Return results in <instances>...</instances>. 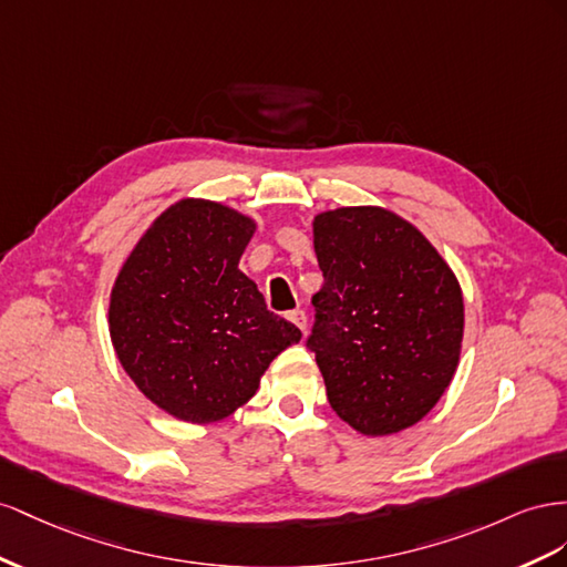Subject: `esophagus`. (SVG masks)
<instances>
[{
	"label": "esophagus",
	"mask_w": 567,
	"mask_h": 567,
	"mask_svg": "<svg viewBox=\"0 0 567 567\" xmlns=\"http://www.w3.org/2000/svg\"><path fill=\"white\" fill-rule=\"evenodd\" d=\"M287 318H289V320H292V322H295V326H297V328H299L301 332L306 330V322H309V320H306V313H303L301 309H297V311H289V313H287Z\"/></svg>",
	"instance_id": "1"
}]
</instances>
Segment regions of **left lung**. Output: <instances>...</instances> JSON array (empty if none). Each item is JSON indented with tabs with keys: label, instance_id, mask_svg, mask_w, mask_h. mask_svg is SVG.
Segmentation results:
<instances>
[{
	"label": "left lung",
	"instance_id": "1",
	"mask_svg": "<svg viewBox=\"0 0 567 567\" xmlns=\"http://www.w3.org/2000/svg\"><path fill=\"white\" fill-rule=\"evenodd\" d=\"M311 228L326 282L309 347L330 406L365 436L409 430L456 375L465 328L456 272L384 206L330 208Z\"/></svg>",
	"mask_w": 567,
	"mask_h": 567
}]
</instances>
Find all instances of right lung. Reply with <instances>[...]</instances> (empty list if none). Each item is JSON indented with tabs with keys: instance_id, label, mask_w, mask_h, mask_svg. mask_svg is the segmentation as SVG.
<instances>
[{
	"instance_id": "right-lung-1",
	"label": "right lung",
	"mask_w": 567,
	"mask_h": 567,
	"mask_svg": "<svg viewBox=\"0 0 567 567\" xmlns=\"http://www.w3.org/2000/svg\"><path fill=\"white\" fill-rule=\"evenodd\" d=\"M254 233L249 214L185 197L154 218L113 280V351L137 390L183 423L233 415L301 339L239 270Z\"/></svg>"
}]
</instances>
